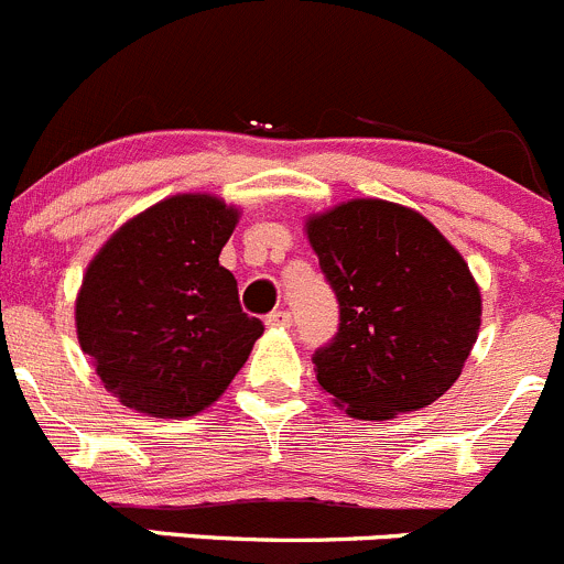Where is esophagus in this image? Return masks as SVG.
I'll return each mask as SVG.
<instances>
[{"mask_svg": "<svg viewBox=\"0 0 564 564\" xmlns=\"http://www.w3.org/2000/svg\"><path fill=\"white\" fill-rule=\"evenodd\" d=\"M265 324L268 326H282V329H285V326L293 324V315L288 313V310H273V313L265 315Z\"/></svg>", "mask_w": 564, "mask_h": 564, "instance_id": "34e87169", "label": "esophagus"}]
</instances>
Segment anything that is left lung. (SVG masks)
Listing matches in <instances>:
<instances>
[{
	"label": "left lung",
	"mask_w": 564,
	"mask_h": 564,
	"mask_svg": "<svg viewBox=\"0 0 564 564\" xmlns=\"http://www.w3.org/2000/svg\"><path fill=\"white\" fill-rule=\"evenodd\" d=\"M340 324L315 348L318 384L362 421L432 404L476 343L481 296L459 251L421 213L357 198L310 218Z\"/></svg>",
	"instance_id": "left-lung-1"
}]
</instances>
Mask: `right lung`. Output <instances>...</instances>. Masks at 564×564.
Listing matches in <instances>:
<instances>
[{
  "instance_id": "obj_1",
  "label": "right lung",
  "mask_w": 564,
  "mask_h": 564,
  "mask_svg": "<svg viewBox=\"0 0 564 564\" xmlns=\"http://www.w3.org/2000/svg\"><path fill=\"white\" fill-rule=\"evenodd\" d=\"M238 213L213 196H171L118 229L77 299L79 346L121 404L154 417L205 410L262 335L218 262Z\"/></svg>"
}]
</instances>
